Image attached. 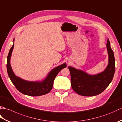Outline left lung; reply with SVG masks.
I'll return each instance as SVG.
<instances>
[{"label":"left lung","mask_w":122,"mask_h":122,"mask_svg":"<svg viewBox=\"0 0 122 122\" xmlns=\"http://www.w3.org/2000/svg\"><path fill=\"white\" fill-rule=\"evenodd\" d=\"M107 42L108 62L103 72L91 75L81 70L68 67L71 74V86L78 94L85 97L97 95L104 91L112 81L115 73V58L108 39Z\"/></svg>","instance_id":"left-lung-1"}]
</instances>
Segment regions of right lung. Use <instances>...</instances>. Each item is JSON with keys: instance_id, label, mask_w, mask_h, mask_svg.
I'll list each match as a JSON object with an SVG mask.
<instances>
[{"instance_id": "right-lung-1", "label": "right lung", "mask_w": 122, "mask_h": 122, "mask_svg": "<svg viewBox=\"0 0 122 122\" xmlns=\"http://www.w3.org/2000/svg\"><path fill=\"white\" fill-rule=\"evenodd\" d=\"M14 40L15 39L13 40V42ZM14 47V44H13L7 56V63L8 74L13 84L20 92L25 95L37 97L47 94L52 88L54 80L57 74L62 69L66 67V63H64L53 69L48 73L46 78L41 81H26L15 76L12 71L10 65V58Z\"/></svg>"}]
</instances>
